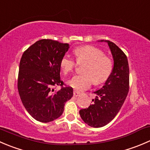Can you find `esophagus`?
I'll list each match as a JSON object with an SVG mask.
<instances>
[{"instance_id": "1", "label": "esophagus", "mask_w": 150, "mask_h": 150, "mask_svg": "<svg viewBox=\"0 0 150 150\" xmlns=\"http://www.w3.org/2000/svg\"><path fill=\"white\" fill-rule=\"evenodd\" d=\"M80 94H81V92H80V91H76V90H74L73 95L75 96V97H78V96H79Z\"/></svg>"}]
</instances>
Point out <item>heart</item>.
Returning <instances> with one entry per match:
<instances>
[{
	"mask_svg": "<svg viewBox=\"0 0 150 150\" xmlns=\"http://www.w3.org/2000/svg\"><path fill=\"white\" fill-rule=\"evenodd\" d=\"M78 63H86L83 67L82 75L72 77L67 81L68 85L79 91L89 88L93 81L96 85L105 82L113 71V61L104 52L91 45L78 47L74 50ZM76 66L75 61L69 56L62 58L60 67L62 72L68 74Z\"/></svg>",
	"mask_w": 150,
	"mask_h": 150,
	"instance_id": "1",
	"label": "heart"
}]
</instances>
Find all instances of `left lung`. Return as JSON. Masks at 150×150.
I'll return each mask as SVG.
<instances>
[{"instance_id":"8db88e82","label":"left lung","mask_w":150,"mask_h":150,"mask_svg":"<svg viewBox=\"0 0 150 150\" xmlns=\"http://www.w3.org/2000/svg\"><path fill=\"white\" fill-rule=\"evenodd\" d=\"M108 42L114 59L111 75L88 108L80 110L81 119L88 125L101 127L108 124L121 109L129 91V65L124 52L114 42Z\"/></svg>"}]
</instances>
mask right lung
Segmentation results:
<instances>
[{
  "label": "right lung",
  "instance_id": "obj_1",
  "mask_svg": "<svg viewBox=\"0 0 150 150\" xmlns=\"http://www.w3.org/2000/svg\"><path fill=\"white\" fill-rule=\"evenodd\" d=\"M69 48L67 43L39 40L23 53L19 67L17 88L23 105L30 116L49 122L62 116L64 103L73 96V88L60 78V62ZM57 85L61 88L54 90Z\"/></svg>",
  "mask_w": 150,
  "mask_h": 150
}]
</instances>
